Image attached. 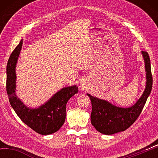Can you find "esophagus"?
I'll return each mask as SVG.
<instances>
[{
    "label": "esophagus",
    "mask_w": 158,
    "mask_h": 158,
    "mask_svg": "<svg viewBox=\"0 0 158 158\" xmlns=\"http://www.w3.org/2000/svg\"><path fill=\"white\" fill-rule=\"evenodd\" d=\"M80 89L82 90H87L89 89V85L87 84V83L85 81H84L81 83V84H80Z\"/></svg>",
    "instance_id": "34e87169"
}]
</instances>
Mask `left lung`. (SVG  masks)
<instances>
[{"label": "left lung", "instance_id": "obj_1", "mask_svg": "<svg viewBox=\"0 0 158 158\" xmlns=\"http://www.w3.org/2000/svg\"><path fill=\"white\" fill-rule=\"evenodd\" d=\"M141 55L145 65L146 86L142 95L133 105L128 107H120L106 100L95 97L89 93L86 94L92 104L91 124L103 135H111L123 132L130 127L139 116L151 94L153 85L151 60L147 52H141Z\"/></svg>", "mask_w": 158, "mask_h": 158}]
</instances>
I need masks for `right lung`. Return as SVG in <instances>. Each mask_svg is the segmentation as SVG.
Masks as SVG:
<instances>
[{
  "mask_svg": "<svg viewBox=\"0 0 158 158\" xmlns=\"http://www.w3.org/2000/svg\"><path fill=\"white\" fill-rule=\"evenodd\" d=\"M23 40L13 51L7 62L6 90L12 109L19 118L32 130L42 135H49L60 129L66 117V105L79 91L76 85L63 87L38 107H30L16 95V67L22 48Z\"/></svg>",
  "mask_w": 158,
  "mask_h": 158,
  "instance_id": "1",
  "label": "right lung"
}]
</instances>
